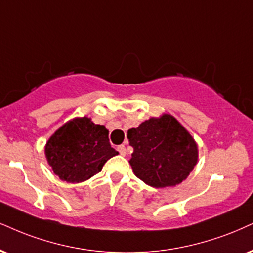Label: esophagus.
Returning a JSON list of instances; mask_svg holds the SVG:
<instances>
[{
  "instance_id": "obj_1",
  "label": "esophagus",
  "mask_w": 253,
  "mask_h": 253,
  "mask_svg": "<svg viewBox=\"0 0 253 253\" xmlns=\"http://www.w3.org/2000/svg\"><path fill=\"white\" fill-rule=\"evenodd\" d=\"M117 150H118V152H120V154H121L122 156H126V145H124V144H121V145H118V146H117Z\"/></svg>"
}]
</instances>
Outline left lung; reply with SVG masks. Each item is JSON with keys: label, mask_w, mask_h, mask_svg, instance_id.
Listing matches in <instances>:
<instances>
[{"label": "left lung", "mask_w": 253, "mask_h": 253, "mask_svg": "<svg viewBox=\"0 0 253 253\" xmlns=\"http://www.w3.org/2000/svg\"><path fill=\"white\" fill-rule=\"evenodd\" d=\"M133 148V173L152 188L174 186L188 178L198 162L193 137L172 115L163 114L127 130Z\"/></svg>", "instance_id": "obj_1"}]
</instances>
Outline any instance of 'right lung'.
Listing matches in <instances>:
<instances>
[{
    "label": "right lung",
    "instance_id": "1",
    "mask_svg": "<svg viewBox=\"0 0 253 253\" xmlns=\"http://www.w3.org/2000/svg\"><path fill=\"white\" fill-rule=\"evenodd\" d=\"M44 154L60 179L81 183L98 173L105 162L118 152L111 148L107 127L84 116L58 127L46 142Z\"/></svg>",
    "mask_w": 253,
    "mask_h": 253
}]
</instances>
